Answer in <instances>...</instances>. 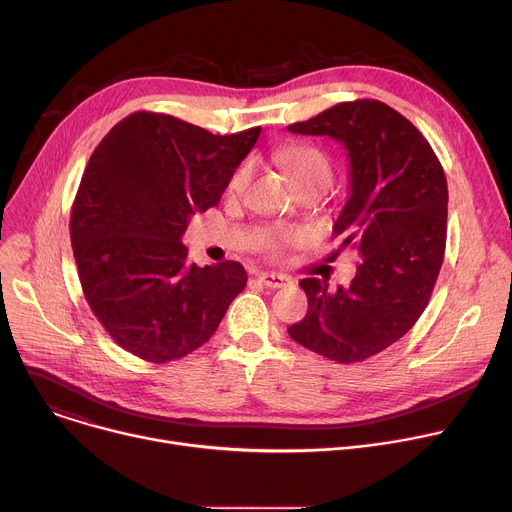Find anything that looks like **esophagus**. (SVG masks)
Wrapping results in <instances>:
<instances>
[{
    "instance_id": "34e87169",
    "label": "esophagus",
    "mask_w": 512,
    "mask_h": 512,
    "mask_svg": "<svg viewBox=\"0 0 512 512\" xmlns=\"http://www.w3.org/2000/svg\"><path fill=\"white\" fill-rule=\"evenodd\" d=\"M257 280L267 288H284V286L292 284V277L282 275V273H259Z\"/></svg>"
}]
</instances>
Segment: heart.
Instances as JSON below:
<instances>
[{"instance_id":"1","label":"heart","mask_w":512,"mask_h":512,"mask_svg":"<svg viewBox=\"0 0 512 512\" xmlns=\"http://www.w3.org/2000/svg\"><path fill=\"white\" fill-rule=\"evenodd\" d=\"M275 161L282 165V169L290 175V179L296 183V188L304 183H324L329 185L333 179V163L329 155L312 147V145H286L275 153ZM253 177V165L249 161L241 163L235 171H232L226 190L228 194H241L247 190V185ZM300 230H284L273 228L267 232L263 241L265 249L269 253H282L288 245L302 241Z\"/></svg>"}]
</instances>
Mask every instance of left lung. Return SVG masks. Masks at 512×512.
Wrapping results in <instances>:
<instances>
[{
  "label": "left lung",
  "instance_id": "left-lung-1",
  "mask_svg": "<svg viewBox=\"0 0 512 512\" xmlns=\"http://www.w3.org/2000/svg\"><path fill=\"white\" fill-rule=\"evenodd\" d=\"M331 136L349 155V200L333 232L363 261L349 286L306 277V316L288 329L302 347L355 363L404 337L423 314L447 239V179L427 138L378 100L343 102L288 126Z\"/></svg>",
  "mask_w": 512,
  "mask_h": 512
}]
</instances>
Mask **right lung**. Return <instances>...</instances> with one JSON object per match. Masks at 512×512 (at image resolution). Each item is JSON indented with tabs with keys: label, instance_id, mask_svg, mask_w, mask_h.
<instances>
[{
	"label": "right lung",
	"instance_id": "add662e5",
	"mask_svg": "<svg viewBox=\"0 0 512 512\" xmlns=\"http://www.w3.org/2000/svg\"><path fill=\"white\" fill-rule=\"evenodd\" d=\"M259 132L220 136L134 112L91 153L71 208V245L83 296L124 351L153 363L185 357L247 286L241 263L198 267L181 237L196 212L220 202Z\"/></svg>",
	"mask_w": 512,
	"mask_h": 512
}]
</instances>
